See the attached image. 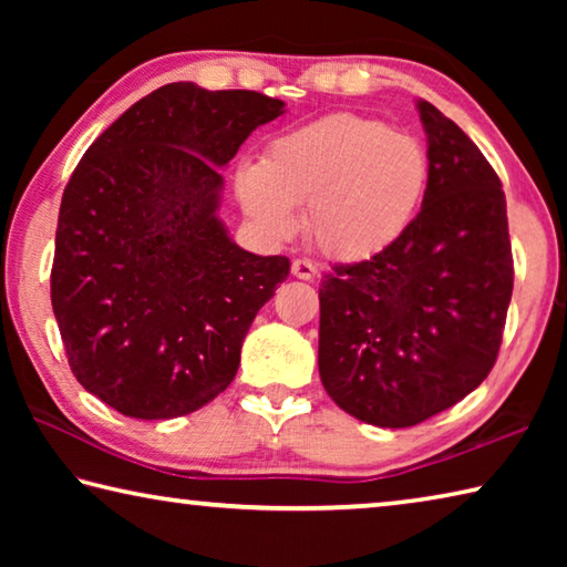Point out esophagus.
Returning a JSON list of instances; mask_svg holds the SVG:
<instances>
[{
    "label": "esophagus",
    "mask_w": 567,
    "mask_h": 567,
    "mask_svg": "<svg viewBox=\"0 0 567 567\" xmlns=\"http://www.w3.org/2000/svg\"><path fill=\"white\" fill-rule=\"evenodd\" d=\"M292 275L297 280H315L318 275V267H315L310 260H295L292 262Z\"/></svg>",
    "instance_id": "1"
}]
</instances>
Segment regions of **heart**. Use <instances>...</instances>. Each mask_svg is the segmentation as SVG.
<instances>
[{
  "label": "heart",
  "instance_id": "1",
  "mask_svg": "<svg viewBox=\"0 0 567 567\" xmlns=\"http://www.w3.org/2000/svg\"><path fill=\"white\" fill-rule=\"evenodd\" d=\"M427 155L410 134L360 114H330L275 137L260 165L237 169L247 217L270 239L305 229L334 260H364L405 233L427 187Z\"/></svg>",
  "mask_w": 567,
  "mask_h": 567
}]
</instances>
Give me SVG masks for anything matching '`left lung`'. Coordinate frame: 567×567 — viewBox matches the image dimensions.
Here are the masks:
<instances>
[{
    "mask_svg": "<svg viewBox=\"0 0 567 567\" xmlns=\"http://www.w3.org/2000/svg\"><path fill=\"white\" fill-rule=\"evenodd\" d=\"M427 187L395 243L320 285L322 385L368 425L410 427L493 370L513 295L505 192L475 142L425 100Z\"/></svg>",
    "mask_w": 567,
    "mask_h": 567,
    "instance_id": "1",
    "label": "left lung"
}]
</instances>
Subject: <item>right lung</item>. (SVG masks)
Instances as JSON below:
<instances>
[{"instance_id": "right-lung-1", "label": "right lung", "mask_w": 567, "mask_h": 567, "mask_svg": "<svg viewBox=\"0 0 567 567\" xmlns=\"http://www.w3.org/2000/svg\"><path fill=\"white\" fill-rule=\"evenodd\" d=\"M282 112L260 92L172 82L112 122L66 182L52 310L74 378L122 415H189L235 380L290 260L233 243L219 167Z\"/></svg>"}]
</instances>
